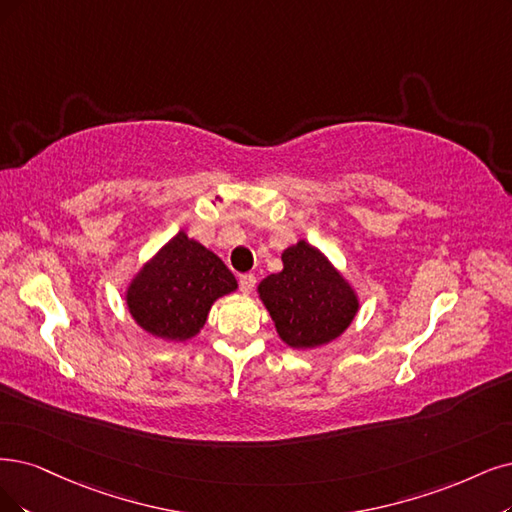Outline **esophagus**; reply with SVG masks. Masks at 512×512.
Returning a JSON list of instances; mask_svg holds the SVG:
<instances>
[{
	"label": "esophagus",
	"mask_w": 512,
	"mask_h": 512,
	"mask_svg": "<svg viewBox=\"0 0 512 512\" xmlns=\"http://www.w3.org/2000/svg\"><path fill=\"white\" fill-rule=\"evenodd\" d=\"M255 282H257L255 274H242L240 276V289H242V293H251L255 289Z\"/></svg>",
	"instance_id": "obj_1"
}]
</instances>
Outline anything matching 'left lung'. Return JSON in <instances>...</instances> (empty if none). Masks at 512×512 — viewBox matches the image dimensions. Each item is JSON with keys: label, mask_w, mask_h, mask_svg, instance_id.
Instances as JSON below:
<instances>
[{"label": "left lung", "mask_w": 512, "mask_h": 512, "mask_svg": "<svg viewBox=\"0 0 512 512\" xmlns=\"http://www.w3.org/2000/svg\"><path fill=\"white\" fill-rule=\"evenodd\" d=\"M282 263V272L259 285V297L282 342L291 348H316L342 335L358 310L348 282L304 240L282 253Z\"/></svg>", "instance_id": "obj_1"}]
</instances>
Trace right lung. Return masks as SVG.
Returning a JSON list of instances; mask_svg holds the SVG:
<instances>
[{
    "label": "right lung",
    "mask_w": 512,
    "mask_h": 512,
    "mask_svg": "<svg viewBox=\"0 0 512 512\" xmlns=\"http://www.w3.org/2000/svg\"><path fill=\"white\" fill-rule=\"evenodd\" d=\"M236 287L225 263L181 232L132 280L126 304L147 333L185 342L202 329L213 301Z\"/></svg>",
    "instance_id": "right-lung-1"
}]
</instances>
